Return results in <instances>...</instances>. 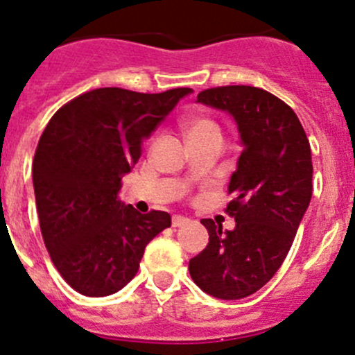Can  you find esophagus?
Returning a JSON list of instances; mask_svg holds the SVG:
<instances>
[{"mask_svg": "<svg viewBox=\"0 0 355 355\" xmlns=\"http://www.w3.org/2000/svg\"><path fill=\"white\" fill-rule=\"evenodd\" d=\"M185 223H189V218H185V216L182 215H175L173 218H171V225L173 227H184Z\"/></svg>", "mask_w": 355, "mask_h": 355, "instance_id": "34e87169", "label": "esophagus"}]
</instances>
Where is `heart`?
Listing matches in <instances>:
<instances>
[{
	"label": "heart",
	"instance_id": "obj_1",
	"mask_svg": "<svg viewBox=\"0 0 355 355\" xmlns=\"http://www.w3.org/2000/svg\"><path fill=\"white\" fill-rule=\"evenodd\" d=\"M180 128L187 142H194V140H220L222 142L220 126L208 116H185L180 123Z\"/></svg>",
	"mask_w": 355,
	"mask_h": 355
}]
</instances>
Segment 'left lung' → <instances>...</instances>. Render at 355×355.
<instances>
[{"label": "left lung", "mask_w": 355, "mask_h": 355, "mask_svg": "<svg viewBox=\"0 0 355 355\" xmlns=\"http://www.w3.org/2000/svg\"><path fill=\"white\" fill-rule=\"evenodd\" d=\"M198 102L236 121L243 153L227 189L236 227L222 234L202 218L209 243L189 272L205 293L239 300L272 279L293 244L312 198L311 144L293 109L261 88H209Z\"/></svg>", "instance_id": "8db88e82"}]
</instances>
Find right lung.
Masks as SVG:
<instances>
[{"mask_svg":"<svg viewBox=\"0 0 355 355\" xmlns=\"http://www.w3.org/2000/svg\"><path fill=\"white\" fill-rule=\"evenodd\" d=\"M191 88L137 94L97 88L58 109L33 161L44 246L65 283L85 297H107L135 277L166 211H137L119 201L121 178L140 146Z\"/></svg>","mask_w":355,"mask_h":355,"instance_id":"right-lung-1","label":"right lung"}]
</instances>
